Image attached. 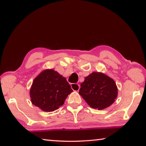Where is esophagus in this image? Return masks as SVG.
Masks as SVG:
<instances>
[{"label": "esophagus", "instance_id": "esophagus-1", "mask_svg": "<svg viewBox=\"0 0 146 146\" xmlns=\"http://www.w3.org/2000/svg\"><path fill=\"white\" fill-rule=\"evenodd\" d=\"M71 87L73 91H78V90H80V85L78 84H71Z\"/></svg>", "mask_w": 146, "mask_h": 146}]
</instances>
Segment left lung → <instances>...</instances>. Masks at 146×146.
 I'll return each instance as SVG.
<instances>
[{
    "label": "left lung",
    "instance_id": "8db88e82",
    "mask_svg": "<svg viewBox=\"0 0 146 146\" xmlns=\"http://www.w3.org/2000/svg\"><path fill=\"white\" fill-rule=\"evenodd\" d=\"M80 86L79 94L94 109L101 110L108 108L117 97L118 89L115 82L102 73H91Z\"/></svg>",
    "mask_w": 146,
    "mask_h": 146
}]
</instances>
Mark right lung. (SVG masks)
Segmentation results:
<instances>
[{"instance_id":"1","label":"right lung","mask_w":146,"mask_h":146,"mask_svg":"<svg viewBox=\"0 0 146 146\" xmlns=\"http://www.w3.org/2000/svg\"><path fill=\"white\" fill-rule=\"evenodd\" d=\"M72 91L66 78L55 70H46L34 79L29 93L33 105L50 112L62 106Z\"/></svg>"}]
</instances>
